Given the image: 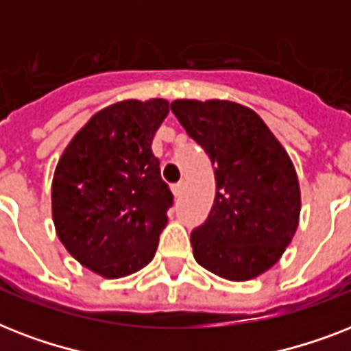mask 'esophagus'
Listing matches in <instances>:
<instances>
[{
	"mask_svg": "<svg viewBox=\"0 0 351 351\" xmlns=\"http://www.w3.org/2000/svg\"><path fill=\"white\" fill-rule=\"evenodd\" d=\"M183 190H184V183H183V181H179V183H176L172 186L173 195H181V193H183Z\"/></svg>",
	"mask_w": 351,
	"mask_h": 351,
	"instance_id": "34e87169",
	"label": "esophagus"
}]
</instances>
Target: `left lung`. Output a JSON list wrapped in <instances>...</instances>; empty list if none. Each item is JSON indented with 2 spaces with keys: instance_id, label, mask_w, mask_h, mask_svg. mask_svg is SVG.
<instances>
[{
  "instance_id": "left-lung-1",
  "label": "left lung",
  "mask_w": 351,
  "mask_h": 351,
  "mask_svg": "<svg viewBox=\"0 0 351 351\" xmlns=\"http://www.w3.org/2000/svg\"><path fill=\"white\" fill-rule=\"evenodd\" d=\"M170 108L215 168L214 206L190 235L193 257L228 281L265 274L299 224L301 190L290 156L248 106L176 99Z\"/></svg>"
}]
</instances>
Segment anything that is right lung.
<instances>
[{
    "label": "right lung",
    "mask_w": 351,
    "mask_h": 351,
    "mask_svg": "<svg viewBox=\"0 0 351 351\" xmlns=\"http://www.w3.org/2000/svg\"><path fill=\"white\" fill-rule=\"evenodd\" d=\"M167 99H127L88 119L58 161L52 219L69 254L106 279L154 259L173 197L161 179L152 139Z\"/></svg>",
    "instance_id": "obj_1"
}]
</instances>
